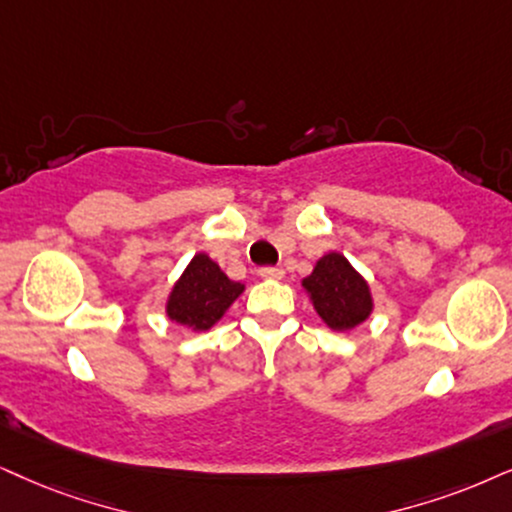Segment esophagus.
I'll list each match as a JSON object with an SVG mask.
<instances>
[{"label": "esophagus", "instance_id": "1", "mask_svg": "<svg viewBox=\"0 0 512 512\" xmlns=\"http://www.w3.org/2000/svg\"><path fill=\"white\" fill-rule=\"evenodd\" d=\"M283 274H286V271H283L281 267H262L260 269L262 278H276L278 281V278H283Z\"/></svg>", "mask_w": 512, "mask_h": 512}]
</instances>
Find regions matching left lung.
Here are the masks:
<instances>
[{
  "label": "left lung",
  "mask_w": 512,
  "mask_h": 512,
  "mask_svg": "<svg viewBox=\"0 0 512 512\" xmlns=\"http://www.w3.org/2000/svg\"><path fill=\"white\" fill-rule=\"evenodd\" d=\"M314 309L333 331H349L371 314V290L340 252H328L302 281Z\"/></svg>",
  "instance_id": "8db88e82"
}]
</instances>
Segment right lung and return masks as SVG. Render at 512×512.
I'll list each match as a JSON object with an SVG mask.
<instances>
[{
  "mask_svg": "<svg viewBox=\"0 0 512 512\" xmlns=\"http://www.w3.org/2000/svg\"><path fill=\"white\" fill-rule=\"evenodd\" d=\"M241 293V283L231 281L208 255L200 252L172 288L167 316L193 331H208Z\"/></svg>",
  "mask_w": 512,
  "mask_h": 512,
  "instance_id": "1",
  "label": "right lung"
}]
</instances>
